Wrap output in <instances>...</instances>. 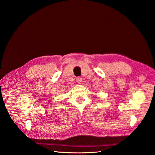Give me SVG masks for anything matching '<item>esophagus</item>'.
I'll list each match as a JSON object with an SVG mask.
<instances>
[{"label": "esophagus", "mask_w": 155, "mask_h": 155, "mask_svg": "<svg viewBox=\"0 0 155 155\" xmlns=\"http://www.w3.org/2000/svg\"><path fill=\"white\" fill-rule=\"evenodd\" d=\"M76 81L78 83H81V81H82V78H80V77H78L76 78Z\"/></svg>", "instance_id": "esophagus-1"}]
</instances>
